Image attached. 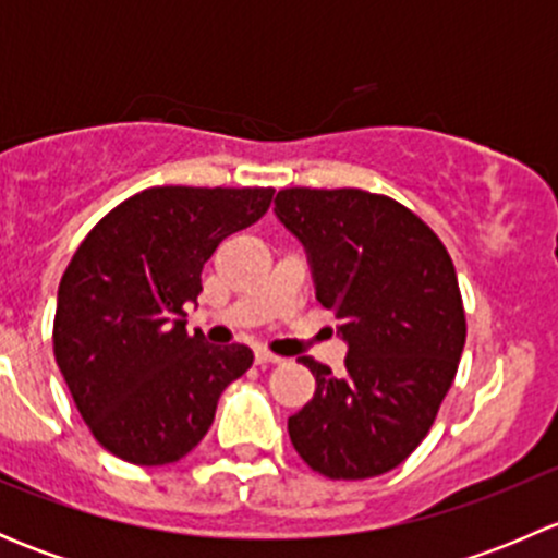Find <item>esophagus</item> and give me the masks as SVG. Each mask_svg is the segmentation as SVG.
Wrapping results in <instances>:
<instances>
[{
  "mask_svg": "<svg viewBox=\"0 0 558 558\" xmlns=\"http://www.w3.org/2000/svg\"><path fill=\"white\" fill-rule=\"evenodd\" d=\"M283 359L275 356V353L264 351V348H256V364H280Z\"/></svg>",
  "mask_w": 558,
  "mask_h": 558,
  "instance_id": "1",
  "label": "esophagus"
}]
</instances>
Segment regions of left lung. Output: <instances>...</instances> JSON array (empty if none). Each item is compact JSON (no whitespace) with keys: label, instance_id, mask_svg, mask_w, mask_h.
Wrapping results in <instances>:
<instances>
[{"label":"left lung","instance_id":"1","mask_svg":"<svg viewBox=\"0 0 558 558\" xmlns=\"http://www.w3.org/2000/svg\"><path fill=\"white\" fill-rule=\"evenodd\" d=\"M275 216L305 245L315 300L348 342L342 375L300 359L315 393L289 418L291 442L331 481L384 475L421 446L459 369L451 256L413 210L362 189H283Z\"/></svg>","mask_w":558,"mask_h":558}]
</instances>
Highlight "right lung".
Segmentation results:
<instances>
[{
	"label": "right lung",
	"mask_w": 558,
	"mask_h": 558,
	"mask_svg": "<svg viewBox=\"0 0 558 558\" xmlns=\"http://www.w3.org/2000/svg\"><path fill=\"white\" fill-rule=\"evenodd\" d=\"M275 189L156 185L88 232L59 283L53 353L97 442L161 466L199 446L253 351L185 331L218 243L267 213Z\"/></svg>",
	"instance_id": "1"
}]
</instances>
